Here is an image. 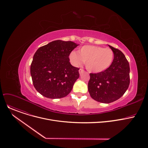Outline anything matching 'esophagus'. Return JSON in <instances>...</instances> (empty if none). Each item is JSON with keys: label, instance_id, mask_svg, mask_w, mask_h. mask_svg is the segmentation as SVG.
I'll return each mask as SVG.
<instances>
[{"label": "esophagus", "instance_id": "esophagus-1", "mask_svg": "<svg viewBox=\"0 0 148 148\" xmlns=\"http://www.w3.org/2000/svg\"><path fill=\"white\" fill-rule=\"evenodd\" d=\"M84 70H83V69H80L79 70V74L81 75L82 73H84Z\"/></svg>", "mask_w": 148, "mask_h": 148}]
</instances>
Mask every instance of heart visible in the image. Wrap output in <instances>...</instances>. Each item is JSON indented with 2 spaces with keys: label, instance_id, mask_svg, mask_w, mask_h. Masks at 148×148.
<instances>
[{
  "label": "heart",
  "instance_id": "b5f03b06",
  "mask_svg": "<svg viewBox=\"0 0 148 148\" xmlns=\"http://www.w3.org/2000/svg\"><path fill=\"white\" fill-rule=\"evenodd\" d=\"M69 60L75 67L86 62L87 69L94 73H98L107 70L114 60V52L110 48L86 45L82 47L78 52L73 51L69 54Z\"/></svg>",
  "mask_w": 148,
  "mask_h": 148
}]
</instances>
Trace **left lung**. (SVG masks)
Returning <instances> with one entry per match:
<instances>
[{
	"instance_id": "obj_1",
	"label": "left lung",
	"mask_w": 148,
	"mask_h": 148,
	"mask_svg": "<svg viewBox=\"0 0 148 148\" xmlns=\"http://www.w3.org/2000/svg\"><path fill=\"white\" fill-rule=\"evenodd\" d=\"M114 52L111 65L103 71L90 74L88 90L94 100L111 103L120 98L127 90L130 83V64L119 50L108 45Z\"/></svg>"
}]
</instances>
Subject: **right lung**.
I'll return each mask as SVG.
<instances>
[{"label": "right lung", "mask_w": 148, "mask_h": 148, "mask_svg": "<svg viewBox=\"0 0 148 148\" xmlns=\"http://www.w3.org/2000/svg\"><path fill=\"white\" fill-rule=\"evenodd\" d=\"M79 45L73 41L55 40L35 53L30 74L36 90L49 98L66 97L79 78V69L73 66L69 54Z\"/></svg>", "instance_id": "add662e5"}]
</instances>
